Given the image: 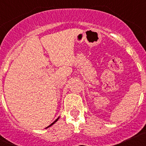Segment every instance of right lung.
Here are the masks:
<instances>
[{
	"mask_svg": "<svg viewBox=\"0 0 146 146\" xmlns=\"http://www.w3.org/2000/svg\"><path fill=\"white\" fill-rule=\"evenodd\" d=\"M59 118H60V117H58V118H57V119H56V120H55V121H54L53 123H51V124H50V126H47V127H46V128H45V129H47V128H49V127H50V126H52V125H53V124H54V123H55V122H57V121H58V119H59Z\"/></svg>",
	"mask_w": 146,
	"mask_h": 146,
	"instance_id": "1",
	"label": "right lung"
}]
</instances>
